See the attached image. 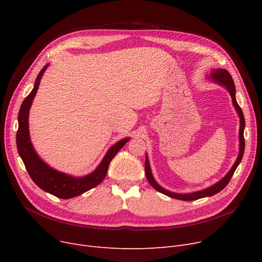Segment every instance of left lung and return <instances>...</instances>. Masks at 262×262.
<instances>
[{"mask_svg": "<svg viewBox=\"0 0 262 262\" xmlns=\"http://www.w3.org/2000/svg\"><path fill=\"white\" fill-rule=\"evenodd\" d=\"M209 80L215 82V84L220 85L224 87L230 94L231 96V100H232V105L235 107L236 112L239 116L240 119V128H239V153H238V157L233 163V166L230 168V170L227 172V174L222 178V180H220L217 183L213 184L212 186H209L207 188H205L203 190H199L195 192H190V193H176V192H172L170 190H167L162 188L156 181L153 176L152 173V169H150L149 166V161H148V157L147 154L145 155V175L148 183L150 184L154 189H156L160 193L166 194L170 198H173L175 200H181V201H195L199 199H203V198H207V196H212L214 194H216L217 192H220L221 190H223L227 184L229 183L230 178L232 177L233 173H235L237 167L239 166V163L242 160L243 157V153H244V146H245V142H244V127H245V120H244V116L242 110L240 108V106L237 103L236 100V88H235V84H233V80L231 78V75L229 74V72L225 69H212L210 75L207 77Z\"/></svg>", "mask_w": 262, "mask_h": 262, "instance_id": "obj_1", "label": "left lung"}]
</instances>
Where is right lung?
<instances>
[{
  "instance_id": "add662e5",
  "label": "right lung",
  "mask_w": 262,
  "mask_h": 262,
  "mask_svg": "<svg viewBox=\"0 0 262 262\" xmlns=\"http://www.w3.org/2000/svg\"><path fill=\"white\" fill-rule=\"evenodd\" d=\"M50 63L46 64L36 78L32 92L26 96L19 110L18 122L19 127L17 132V147L20 157L23 160L24 166L29 172L33 182L48 193L57 196L59 199H72L77 195L85 193L88 190L98 186L102 183L107 174L110 161L117 155L119 150L126 144L130 139L129 137L123 138L113 146H110L105 154L104 158L94 171L85 176H72L50 167L42 159L39 157L33 146L30 137L29 127V115L32 103L35 99L37 90L40 85L46 70Z\"/></svg>"
}]
</instances>
